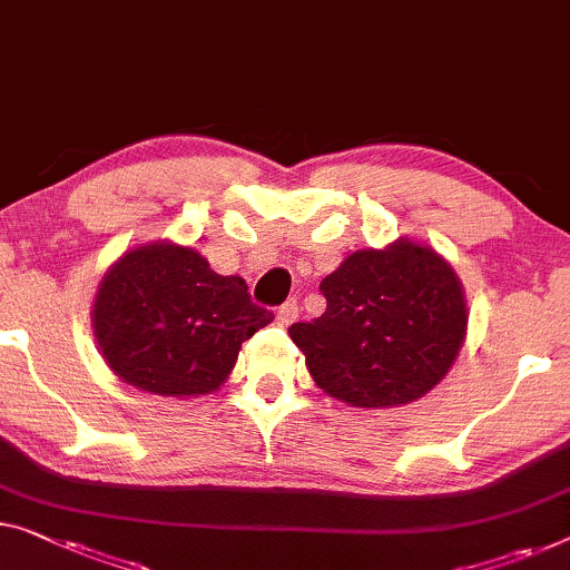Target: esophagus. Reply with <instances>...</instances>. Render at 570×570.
I'll list each match as a JSON object with an SVG mask.
<instances>
[{
  "mask_svg": "<svg viewBox=\"0 0 570 570\" xmlns=\"http://www.w3.org/2000/svg\"><path fill=\"white\" fill-rule=\"evenodd\" d=\"M296 317H299V304H296V299H286L276 312V320L282 322V325H292Z\"/></svg>",
  "mask_w": 570,
  "mask_h": 570,
  "instance_id": "esophagus-1",
  "label": "esophagus"
}]
</instances>
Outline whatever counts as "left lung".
I'll return each instance as SVG.
<instances>
[{"mask_svg":"<svg viewBox=\"0 0 570 570\" xmlns=\"http://www.w3.org/2000/svg\"><path fill=\"white\" fill-rule=\"evenodd\" d=\"M327 309L288 335L320 389L353 406L420 399L453 366L465 299L453 268L424 245L358 250L320 284Z\"/></svg>","mask_w":570,"mask_h":570,"instance_id":"8db88e82","label":"left lung"}]
</instances>
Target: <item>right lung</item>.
I'll return each instance as SVG.
<instances>
[{
    "label": "right lung",
    "mask_w": 570,
    "mask_h": 570,
    "mask_svg": "<svg viewBox=\"0 0 570 570\" xmlns=\"http://www.w3.org/2000/svg\"><path fill=\"white\" fill-rule=\"evenodd\" d=\"M95 335L117 376L164 396L209 394L245 340L274 320L240 276H219L197 250L171 243L115 263L95 299Z\"/></svg>",
    "instance_id": "right-lung-1"
}]
</instances>
